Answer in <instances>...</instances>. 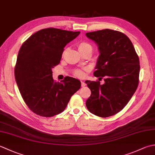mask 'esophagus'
<instances>
[{"label":"esophagus","instance_id":"34e87169","mask_svg":"<svg viewBox=\"0 0 155 155\" xmlns=\"http://www.w3.org/2000/svg\"><path fill=\"white\" fill-rule=\"evenodd\" d=\"M81 86L83 87H84L86 86V83H85V82H84V81H81Z\"/></svg>","mask_w":155,"mask_h":155}]
</instances>
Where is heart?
I'll return each mask as SVG.
<instances>
[{
    "instance_id": "1",
    "label": "heart",
    "mask_w": 155,
    "mask_h": 155,
    "mask_svg": "<svg viewBox=\"0 0 155 155\" xmlns=\"http://www.w3.org/2000/svg\"><path fill=\"white\" fill-rule=\"evenodd\" d=\"M78 48L80 52L86 51H93V47H92V45L87 42H81L78 45ZM74 74L77 76V77H82L84 75V72L83 71L81 70V69H77V70L74 71Z\"/></svg>"
}]
</instances>
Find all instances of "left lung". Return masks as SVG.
I'll list each match as a JSON object with an SVG mask.
<instances>
[{"mask_svg": "<svg viewBox=\"0 0 155 155\" xmlns=\"http://www.w3.org/2000/svg\"><path fill=\"white\" fill-rule=\"evenodd\" d=\"M86 36L94 41L99 51L94 75L104 83L86 81L91 95L86 106L91 113L108 117L126 106L137 88L139 58L132 42L124 33L110 29L91 32Z\"/></svg>", "mask_w": 155, "mask_h": 155, "instance_id": "left-lung-1", "label": "left lung"}]
</instances>
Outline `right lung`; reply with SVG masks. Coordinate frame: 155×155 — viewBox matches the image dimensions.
Instances as JSON below:
<instances>
[{"instance_id":"add662e5","label":"right lung","mask_w":155,"mask_h":155,"mask_svg":"<svg viewBox=\"0 0 155 155\" xmlns=\"http://www.w3.org/2000/svg\"><path fill=\"white\" fill-rule=\"evenodd\" d=\"M80 32L58 28L42 29L21 46L15 77L23 100L38 115L51 117L64 111L71 97L79 90V80L66 77L54 82L52 69L60 63L64 48Z\"/></svg>"}]
</instances>
